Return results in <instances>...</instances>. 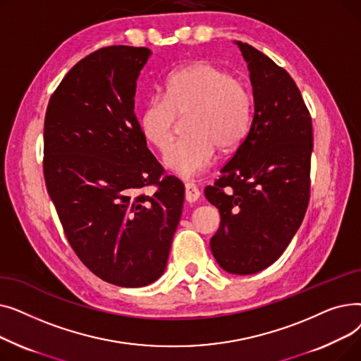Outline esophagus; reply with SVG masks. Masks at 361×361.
<instances>
[{
	"instance_id": "obj_1",
	"label": "esophagus",
	"mask_w": 361,
	"mask_h": 361,
	"mask_svg": "<svg viewBox=\"0 0 361 361\" xmlns=\"http://www.w3.org/2000/svg\"><path fill=\"white\" fill-rule=\"evenodd\" d=\"M200 197V190L196 184L185 183V200L188 203H195Z\"/></svg>"
}]
</instances>
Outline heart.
I'll use <instances>...</instances> for the list:
<instances>
[{
  "label": "heart",
  "instance_id": "1",
  "mask_svg": "<svg viewBox=\"0 0 361 361\" xmlns=\"http://www.w3.org/2000/svg\"><path fill=\"white\" fill-rule=\"evenodd\" d=\"M253 112V94L241 79L214 63L195 61L171 73L162 94L145 102L139 128L145 140L162 152L174 137L178 117L187 116L188 136L166 150L164 164L190 178L211 166L216 146L230 150L245 139Z\"/></svg>",
  "mask_w": 361,
  "mask_h": 361
}]
</instances>
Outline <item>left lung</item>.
<instances>
[{
    "mask_svg": "<svg viewBox=\"0 0 361 361\" xmlns=\"http://www.w3.org/2000/svg\"><path fill=\"white\" fill-rule=\"evenodd\" d=\"M238 47L250 70L253 121L204 195L221 214L211 238L216 262L226 272L250 275L283 253L305 219L313 128L291 75L252 45Z\"/></svg>",
    "mask_w": 361,
    "mask_h": 361,
    "instance_id": "obj_1",
    "label": "left lung"
}]
</instances>
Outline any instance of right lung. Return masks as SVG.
<instances>
[{
	"label": "right lung",
	"mask_w": 361,
	"mask_h": 361,
	"mask_svg": "<svg viewBox=\"0 0 361 361\" xmlns=\"http://www.w3.org/2000/svg\"><path fill=\"white\" fill-rule=\"evenodd\" d=\"M149 55L127 45L89 54L51 94L44 123L45 184L71 249L92 274L128 288L164 274L184 202L135 114Z\"/></svg>",
	"instance_id": "right-lung-1"
}]
</instances>
